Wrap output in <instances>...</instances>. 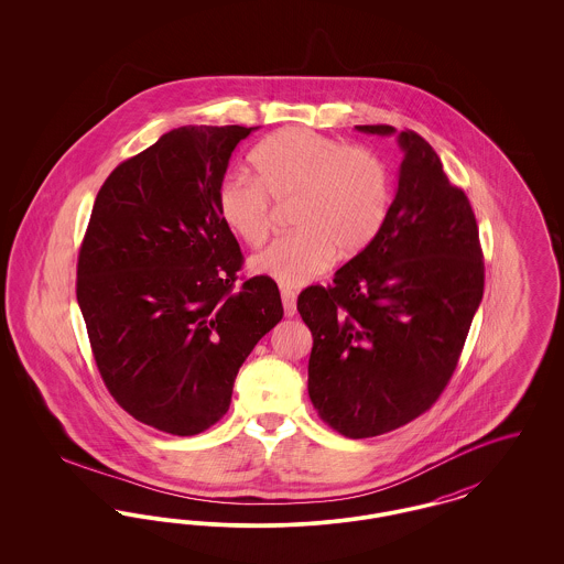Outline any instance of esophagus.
<instances>
[{"instance_id":"obj_1","label":"esophagus","mask_w":564,"mask_h":564,"mask_svg":"<svg viewBox=\"0 0 564 564\" xmlns=\"http://www.w3.org/2000/svg\"><path fill=\"white\" fill-rule=\"evenodd\" d=\"M281 300H283V311H285V317H294L297 313L295 308V294L292 290H283L281 292Z\"/></svg>"}]
</instances>
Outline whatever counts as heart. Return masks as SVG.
<instances>
[{"label":"heart","mask_w":564,"mask_h":564,"mask_svg":"<svg viewBox=\"0 0 564 564\" xmlns=\"http://www.w3.org/2000/svg\"><path fill=\"white\" fill-rule=\"evenodd\" d=\"M258 177L228 173L217 189L224 224L245 245L269 239L272 200H294V235L251 258L249 269L295 290L340 258L364 253L380 237L393 207V175L375 150L290 127L251 152Z\"/></svg>","instance_id":"1"}]
</instances>
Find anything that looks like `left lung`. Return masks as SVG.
<instances>
[{"instance_id":"left-lung-1","label":"left lung","mask_w":564,"mask_h":564,"mask_svg":"<svg viewBox=\"0 0 564 564\" xmlns=\"http://www.w3.org/2000/svg\"><path fill=\"white\" fill-rule=\"evenodd\" d=\"M359 133L398 137L403 152L391 215L329 288L297 295L313 334L308 395L350 440L398 430L430 410L455 372L482 302L476 215L430 143L389 124Z\"/></svg>"}]
</instances>
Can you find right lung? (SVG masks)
Here are the masks:
<instances>
[{
    "mask_svg": "<svg viewBox=\"0 0 564 564\" xmlns=\"http://www.w3.org/2000/svg\"><path fill=\"white\" fill-rule=\"evenodd\" d=\"M258 127H180L118 164L78 258V304L97 368L133 419L173 435L209 430L235 378L281 322L272 279L235 292L242 253L217 207L228 162Z\"/></svg>",
    "mask_w": 564,
    "mask_h": 564,
    "instance_id": "obj_1",
    "label": "right lung"
}]
</instances>
